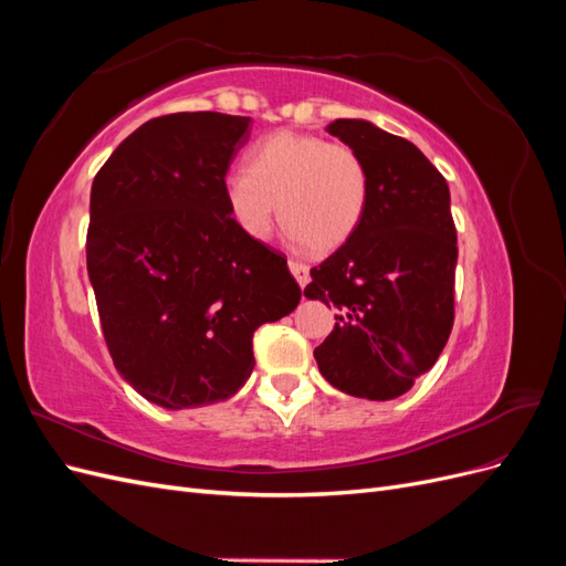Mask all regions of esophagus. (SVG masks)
<instances>
[{
	"label": "esophagus",
	"instance_id": "esophagus-1",
	"mask_svg": "<svg viewBox=\"0 0 566 566\" xmlns=\"http://www.w3.org/2000/svg\"><path fill=\"white\" fill-rule=\"evenodd\" d=\"M287 266H290V271H293V276H295V281L304 287L306 283H310V266H306L304 262H300V260H290L287 262Z\"/></svg>",
	"mask_w": 566,
	"mask_h": 566
}]
</instances>
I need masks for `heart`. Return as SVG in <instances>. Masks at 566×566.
<instances>
[{
  "mask_svg": "<svg viewBox=\"0 0 566 566\" xmlns=\"http://www.w3.org/2000/svg\"><path fill=\"white\" fill-rule=\"evenodd\" d=\"M229 210L254 241H266L279 221L316 252L347 243L361 224L368 200V167L342 142L316 134L276 132L256 144L248 169L227 177Z\"/></svg>",
  "mask_w": 566,
  "mask_h": 566,
  "instance_id": "1",
  "label": "heart"
}]
</instances>
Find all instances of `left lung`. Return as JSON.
<instances>
[{"mask_svg":"<svg viewBox=\"0 0 566 566\" xmlns=\"http://www.w3.org/2000/svg\"><path fill=\"white\" fill-rule=\"evenodd\" d=\"M328 132L364 158L368 200L349 241L312 269L304 287V297L337 310L314 358L339 391L387 401L437 364L453 328L449 184L413 144L366 119H335Z\"/></svg>","mask_w":566,"mask_h":566,"instance_id":"left-lung-1","label":"left lung"}]
</instances>
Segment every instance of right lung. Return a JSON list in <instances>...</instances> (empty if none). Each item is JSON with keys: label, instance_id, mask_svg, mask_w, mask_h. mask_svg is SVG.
Returning <instances> with one entry per match:
<instances>
[{"label": "right lung", "instance_id": "right-lung-1", "mask_svg": "<svg viewBox=\"0 0 566 566\" xmlns=\"http://www.w3.org/2000/svg\"><path fill=\"white\" fill-rule=\"evenodd\" d=\"M250 117L172 113L119 144L92 184L87 271L119 375L165 408L224 401L254 368L252 335L295 310L285 254L224 196Z\"/></svg>", "mask_w": 566, "mask_h": 566}]
</instances>
